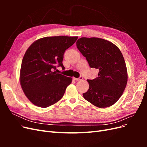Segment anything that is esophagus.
Returning <instances> with one entry per match:
<instances>
[{
  "label": "esophagus",
  "mask_w": 147,
  "mask_h": 147,
  "mask_svg": "<svg viewBox=\"0 0 147 147\" xmlns=\"http://www.w3.org/2000/svg\"><path fill=\"white\" fill-rule=\"evenodd\" d=\"M83 79V77H80V78H73V80H75V81H79V80H82Z\"/></svg>",
  "instance_id": "esophagus-1"
}]
</instances>
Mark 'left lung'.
I'll list each match as a JSON object with an SVG mask.
<instances>
[{
    "instance_id": "1",
    "label": "left lung",
    "mask_w": 147,
    "mask_h": 147,
    "mask_svg": "<svg viewBox=\"0 0 147 147\" xmlns=\"http://www.w3.org/2000/svg\"><path fill=\"white\" fill-rule=\"evenodd\" d=\"M77 47L90 67L99 69L98 77L87 80L89 89L84 98L97 107L112 106L118 100L127 82L126 63L121 51L108 40L97 37H82Z\"/></svg>"
}]
</instances>
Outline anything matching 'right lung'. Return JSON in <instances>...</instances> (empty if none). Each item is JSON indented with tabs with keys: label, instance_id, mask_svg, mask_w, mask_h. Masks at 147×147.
Segmentation results:
<instances>
[{
	"label": "right lung",
	"instance_id": "add662e5",
	"mask_svg": "<svg viewBox=\"0 0 147 147\" xmlns=\"http://www.w3.org/2000/svg\"><path fill=\"white\" fill-rule=\"evenodd\" d=\"M77 38L43 37L35 40L26 50L21 63L20 81L24 94L34 105L46 108L63 97L72 79L55 70L59 66L64 69V52Z\"/></svg>",
	"mask_w": 147,
	"mask_h": 147
}]
</instances>
